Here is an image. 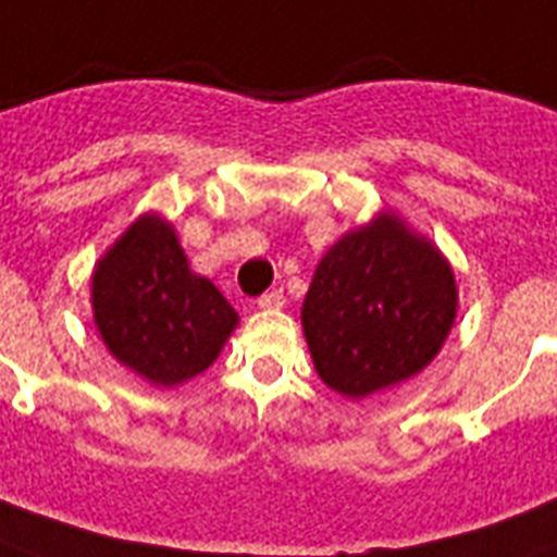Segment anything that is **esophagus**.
I'll return each mask as SVG.
<instances>
[{
    "instance_id": "obj_1",
    "label": "esophagus",
    "mask_w": 557,
    "mask_h": 557,
    "mask_svg": "<svg viewBox=\"0 0 557 557\" xmlns=\"http://www.w3.org/2000/svg\"><path fill=\"white\" fill-rule=\"evenodd\" d=\"M257 307H260V309H283V307H286V295H283L280 288H274V292H265V295L257 300Z\"/></svg>"
}]
</instances>
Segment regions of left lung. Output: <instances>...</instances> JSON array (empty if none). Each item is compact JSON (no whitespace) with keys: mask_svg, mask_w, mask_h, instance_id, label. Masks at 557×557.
Listing matches in <instances>:
<instances>
[{"mask_svg":"<svg viewBox=\"0 0 557 557\" xmlns=\"http://www.w3.org/2000/svg\"><path fill=\"white\" fill-rule=\"evenodd\" d=\"M453 265L394 210L347 231L318 262L300 324L318 376L347 400L418 376L456 324Z\"/></svg>","mask_w":557,"mask_h":557,"instance_id":"8db88e82","label":"left lung"}]
</instances>
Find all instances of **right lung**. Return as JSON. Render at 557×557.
<instances>
[{
	"instance_id": "right-lung-1",
	"label": "right lung",
	"mask_w": 557,
	"mask_h": 557,
	"mask_svg": "<svg viewBox=\"0 0 557 557\" xmlns=\"http://www.w3.org/2000/svg\"><path fill=\"white\" fill-rule=\"evenodd\" d=\"M92 321L119 364L157 388L210 368L239 324L210 280L189 269L169 219L143 212L96 262Z\"/></svg>"
}]
</instances>
